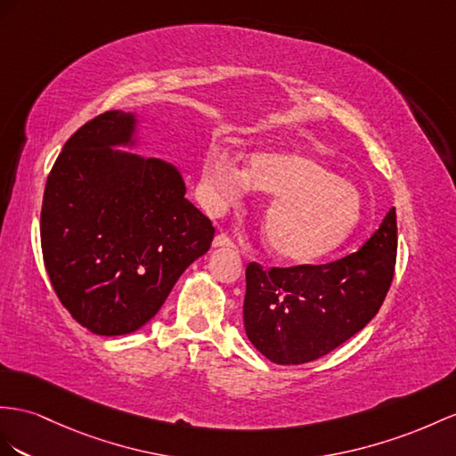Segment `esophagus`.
Masks as SVG:
<instances>
[{"label":"esophagus","mask_w":456,"mask_h":456,"mask_svg":"<svg viewBox=\"0 0 456 456\" xmlns=\"http://www.w3.org/2000/svg\"><path fill=\"white\" fill-rule=\"evenodd\" d=\"M212 247L214 248H232V247H235V244H232V240L227 235H224V232H221V235H216Z\"/></svg>","instance_id":"obj_1"}]
</instances>
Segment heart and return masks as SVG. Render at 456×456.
I'll use <instances>...</instances> for the list:
<instances>
[{
	"mask_svg": "<svg viewBox=\"0 0 456 456\" xmlns=\"http://www.w3.org/2000/svg\"><path fill=\"white\" fill-rule=\"evenodd\" d=\"M250 186L273 194L262 214V235L270 252L285 262H312L341 247L364 212L354 183L300 150H256L247 169L224 148L206 151L200 192L209 212L237 204Z\"/></svg>",
	"mask_w": 456,
	"mask_h": 456,
	"instance_id": "b5f03b06",
	"label": "heart"
}]
</instances>
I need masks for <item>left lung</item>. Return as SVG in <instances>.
<instances>
[{
	"label": "left lung",
	"mask_w": 456,
	"mask_h": 456,
	"mask_svg": "<svg viewBox=\"0 0 456 456\" xmlns=\"http://www.w3.org/2000/svg\"><path fill=\"white\" fill-rule=\"evenodd\" d=\"M396 258V214L358 252L322 265L247 267L244 330L275 364H305L364 330L391 287Z\"/></svg>",
	"instance_id": "left-lung-1"
}]
</instances>
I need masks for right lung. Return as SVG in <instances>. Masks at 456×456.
Segmentation results:
<instances>
[{"mask_svg": "<svg viewBox=\"0 0 456 456\" xmlns=\"http://www.w3.org/2000/svg\"><path fill=\"white\" fill-rule=\"evenodd\" d=\"M140 146V113L98 115L67 140L44 191L45 272L71 316L103 337L154 318L216 232L177 166L133 154Z\"/></svg>", "mask_w": 456, "mask_h": 456, "instance_id": "add662e5", "label": "right lung"}]
</instances>
